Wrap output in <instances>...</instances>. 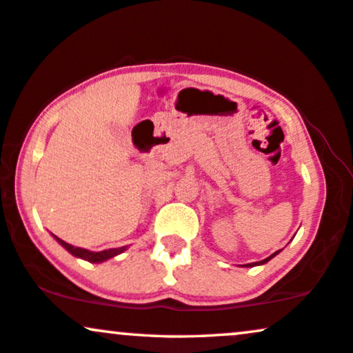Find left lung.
<instances>
[{"label": "left lung", "mask_w": 353, "mask_h": 353, "mask_svg": "<svg viewBox=\"0 0 353 353\" xmlns=\"http://www.w3.org/2000/svg\"><path fill=\"white\" fill-rule=\"evenodd\" d=\"M280 251H282V249H280ZM280 251H276V252H274L272 254V256H269L267 259H264V261H261V262H252V264H246V265H243V267H256V265H264V264H267V262L270 261V259H274L276 254H279Z\"/></svg>", "instance_id": "left-lung-1"}]
</instances>
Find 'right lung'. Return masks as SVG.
I'll return each mask as SVG.
<instances>
[{"label": "right lung", "mask_w": 353, "mask_h": 353, "mask_svg": "<svg viewBox=\"0 0 353 353\" xmlns=\"http://www.w3.org/2000/svg\"><path fill=\"white\" fill-rule=\"evenodd\" d=\"M52 236L57 239L58 244H61V246H63L66 251L71 254V256H74V257H78V259H83V261L92 262V264H101V262L109 261V259L119 256V254H122L125 249H127V248L123 246V248H115V249H105V251H101V252H92V251H88V249L71 246V244L65 243L63 239H60L55 234H52Z\"/></svg>", "instance_id": "add662e5"}]
</instances>
